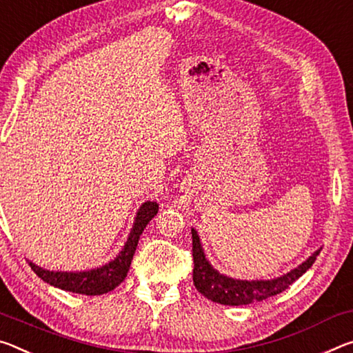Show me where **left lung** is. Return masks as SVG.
Listing matches in <instances>:
<instances>
[{"mask_svg": "<svg viewBox=\"0 0 353 353\" xmlns=\"http://www.w3.org/2000/svg\"><path fill=\"white\" fill-rule=\"evenodd\" d=\"M193 239V283L198 292L204 295L215 303L240 306L250 305L254 301H262L272 295H276L286 290L290 284L303 275V273L314 264L316 257L321 253L317 250L307 259L300 264L297 268L290 270L283 276L275 279H256V281H247V279H234L221 275L205 259L203 245L199 242V236L196 229H192Z\"/></svg>", "mask_w": 353, "mask_h": 353, "instance_id": "8db88e82", "label": "left lung"}]
</instances>
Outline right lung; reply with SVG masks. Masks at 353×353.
<instances>
[{"label":"right lung","mask_w":353,"mask_h":353,"mask_svg":"<svg viewBox=\"0 0 353 353\" xmlns=\"http://www.w3.org/2000/svg\"><path fill=\"white\" fill-rule=\"evenodd\" d=\"M157 212H159V204L152 203V201H148V203L139 207L124 248L113 261L102 267L86 272H50L32 264V262H30V265L39 278L54 288L83 295H102L110 292L125 279L133 254H135L139 236L143 234L144 228L148 226V223L157 215Z\"/></svg>","instance_id":"obj_1"}]
</instances>
